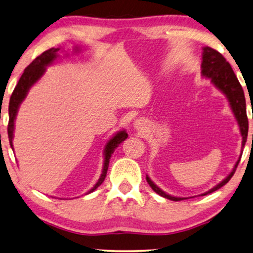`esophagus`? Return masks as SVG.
<instances>
[{
    "label": "esophagus",
    "instance_id": "1",
    "mask_svg": "<svg viewBox=\"0 0 253 253\" xmlns=\"http://www.w3.org/2000/svg\"><path fill=\"white\" fill-rule=\"evenodd\" d=\"M133 126H134V127H136L137 130H143L144 126H145V121H144L143 119H137V120H134Z\"/></svg>",
    "mask_w": 253,
    "mask_h": 253
}]
</instances>
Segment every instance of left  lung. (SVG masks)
Listing matches in <instances>:
<instances>
[{
    "instance_id": "obj_1",
    "label": "left lung",
    "mask_w": 253,
    "mask_h": 253,
    "mask_svg": "<svg viewBox=\"0 0 253 253\" xmlns=\"http://www.w3.org/2000/svg\"><path fill=\"white\" fill-rule=\"evenodd\" d=\"M202 75L203 77L206 79H210L211 83L215 86V87L219 89L221 93H223L224 96H226L228 102H229L231 112L234 113L235 119H236L238 126H240L241 136H242V151L241 155L238 158L236 164H235L233 170L230 171V174L227 176L226 178L222 179L219 184H216L214 188H212L209 191L205 193H202L200 196L209 195V193H212L216 191L217 189H220L221 186L227 184L229 182V179L233 177V175L236 171V168L238 166V162L241 160L242 153H243V147L245 145V141H247L248 138V130H249V121L247 116V105H245V96L243 88L238 82L236 76H235L233 69H231L230 64L228 63L222 55H221L219 51L211 47H204L203 48V55H202ZM146 181L152 189L154 190L158 195L161 197H165V198L170 199L172 202H178V200L188 199L184 198V197H174L168 195L165 191L159 188L157 184H154V182L148 177L146 175Z\"/></svg>"
}]
</instances>
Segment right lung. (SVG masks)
<instances>
[{"mask_svg": "<svg viewBox=\"0 0 253 253\" xmlns=\"http://www.w3.org/2000/svg\"><path fill=\"white\" fill-rule=\"evenodd\" d=\"M75 51H79V47L74 48ZM60 51V48H50L46 51H43L42 54L39 55L36 60H33L29 67L24 70V74L22 77L19 78L18 84L16 85L15 89H13L11 96H10V102H9V124H8V136L10 146H11L13 151V131H15V120L18 113L20 103L24 101V99L26 98L27 93H29L30 88L42 77L44 72H46V68L48 65H50L56 58L60 56L57 53ZM127 138V133L126 130L119 131V132L114 134V136L108 140V143L106 144L105 151H103V157H105V161H103V168H102V174L98 179V182L95 183V185L89 190L87 193H91L98 188L99 185H101V183L105 181L107 170H108L109 160L114 151L116 150V147L124 141ZM86 193V195H87Z\"/></svg>", "mask_w": 253, "mask_h": 253, "instance_id": "right-lung-1", "label": "right lung"}]
</instances>
